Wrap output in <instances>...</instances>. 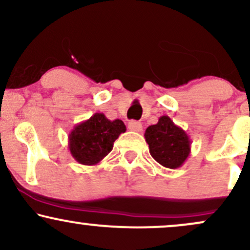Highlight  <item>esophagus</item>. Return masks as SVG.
<instances>
[{
  "mask_svg": "<svg viewBox=\"0 0 250 250\" xmlns=\"http://www.w3.org/2000/svg\"><path fill=\"white\" fill-rule=\"evenodd\" d=\"M128 128L130 130L136 131V133H140L142 130V125L141 122H137V121H130L128 123Z\"/></svg>",
  "mask_w": 250,
  "mask_h": 250,
  "instance_id": "1",
  "label": "esophagus"
}]
</instances>
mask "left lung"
I'll return each mask as SVG.
<instances>
[{"label":"left lung","instance_id":"left-lung-1","mask_svg":"<svg viewBox=\"0 0 250 250\" xmlns=\"http://www.w3.org/2000/svg\"><path fill=\"white\" fill-rule=\"evenodd\" d=\"M145 139L153 159L166 168H180L190 155L191 142L187 133L167 115L146 129Z\"/></svg>","mask_w":250,"mask_h":250}]
</instances>
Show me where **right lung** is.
Listing matches in <instances>:
<instances>
[{
    "mask_svg": "<svg viewBox=\"0 0 250 250\" xmlns=\"http://www.w3.org/2000/svg\"><path fill=\"white\" fill-rule=\"evenodd\" d=\"M125 130L121 120L110 121L104 114L95 113L74 127L68 136V148L80 165L96 166L110 153L115 140Z\"/></svg>",
    "mask_w": 250,
    "mask_h": 250,
    "instance_id": "add662e5",
    "label": "right lung"
}]
</instances>
